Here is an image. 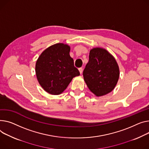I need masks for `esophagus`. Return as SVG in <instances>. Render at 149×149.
Instances as JSON below:
<instances>
[{
    "label": "esophagus",
    "instance_id": "1",
    "mask_svg": "<svg viewBox=\"0 0 149 149\" xmlns=\"http://www.w3.org/2000/svg\"><path fill=\"white\" fill-rule=\"evenodd\" d=\"M78 69H79V71H80V73L81 74L83 73V69L82 68H80Z\"/></svg>",
    "mask_w": 149,
    "mask_h": 149
}]
</instances>
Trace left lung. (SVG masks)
Listing matches in <instances>:
<instances>
[{
    "instance_id": "1",
    "label": "left lung",
    "mask_w": 149,
    "mask_h": 149,
    "mask_svg": "<svg viewBox=\"0 0 149 149\" xmlns=\"http://www.w3.org/2000/svg\"><path fill=\"white\" fill-rule=\"evenodd\" d=\"M83 74L89 90L101 96L114 88L120 72L116 59L110 53L102 48H94L90 51Z\"/></svg>"
}]
</instances>
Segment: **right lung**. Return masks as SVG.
Wrapping results in <instances>:
<instances>
[{
  "label": "right lung",
  "mask_w": 149,
  "mask_h": 149,
  "mask_svg": "<svg viewBox=\"0 0 149 149\" xmlns=\"http://www.w3.org/2000/svg\"><path fill=\"white\" fill-rule=\"evenodd\" d=\"M69 52V45L58 43L45 49L38 58L35 66L38 81L49 94H61L72 78L80 75Z\"/></svg>",
  "instance_id": "add662e5"
}]
</instances>
